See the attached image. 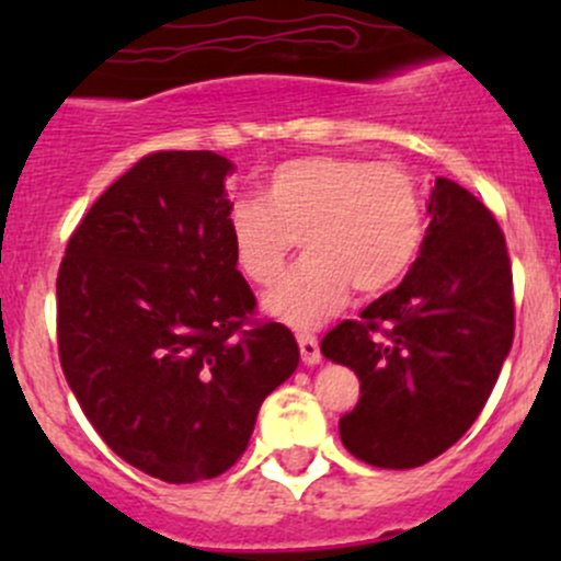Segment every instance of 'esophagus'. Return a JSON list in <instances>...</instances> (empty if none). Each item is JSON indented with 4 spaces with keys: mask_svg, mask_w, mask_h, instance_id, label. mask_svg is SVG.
Wrapping results in <instances>:
<instances>
[{
    "mask_svg": "<svg viewBox=\"0 0 561 561\" xmlns=\"http://www.w3.org/2000/svg\"><path fill=\"white\" fill-rule=\"evenodd\" d=\"M298 345H300V358L306 366H317L321 364V351L319 343L313 334H298Z\"/></svg>",
    "mask_w": 561,
    "mask_h": 561,
    "instance_id": "34e87169",
    "label": "esophagus"
}]
</instances>
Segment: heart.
<instances>
[{
  "label": "heart",
  "mask_w": 561,
  "mask_h": 561,
  "mask_svg": "<svg viewBox=\"0 0 561 561\" xmlns=\"http://www.w3.org/2000/svg\"><path fill=\"white\" fill-rule=\"evenodd\" d=\"M229 242L253 285H272L300 240L306 259L263 298V311L311 330L345 306L351 287L379 295L409 272L422 248V199L414 176L392 160L306 156L279 163L261 203L231 205Z\"/></svg>",
  "instance_id": "1"
}]
</instances>
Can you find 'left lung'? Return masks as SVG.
Returning a JSON list of instances; mask_svg holds the SVG:
<instances>
[{"instance_id":"1","label":"left lung","mask_w":561,"mask_h":561,"mask_svg":"<svg viewBox=\"0 0 561 561\" xmlns=\"http://www.w3.org/2000/svg\"><path fill=\"white\" fill-rule=\"evenodd\" d=\"M430 227L403 282L321 340L362 379L343 446L382 469H414L478 420L514 340L504 231L465 186L437 176Z\"/></svg>"}]
</instances>
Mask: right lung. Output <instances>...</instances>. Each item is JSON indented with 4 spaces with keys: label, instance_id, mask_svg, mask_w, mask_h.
<instances>
[{
    "label": "right lung",
    "instance_id": "1",
    "mask_svg": "<svg viewBox=\"0 0 561 561\" xmlns=\"http://www.w3.org/2000/svg\"><path fill=\"white\" fill-rule=\"evenodd\" d=\"M231 171L210 150L141 158L89 208L57 274L76 401L113 454L176 485L227 472L300 362L285 324H250L255 295L227 229Z\"/></svg>",
    "mask_w": 561,
    "mask_h": 561
}]
</instances>
